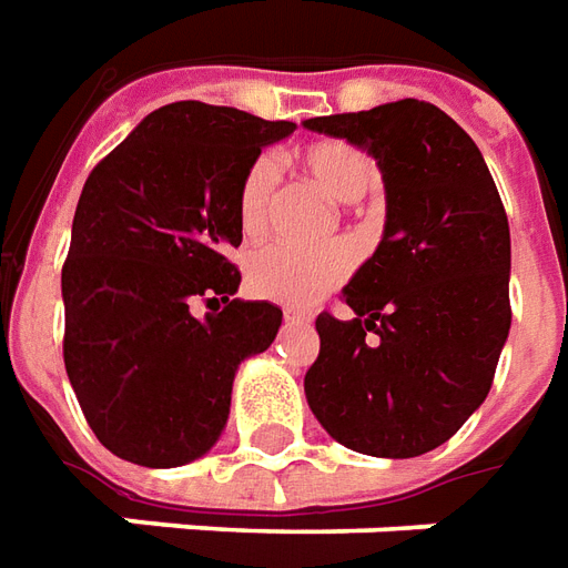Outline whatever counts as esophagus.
Instances as JSON below:
<instances>
[{
  "label": "esophagus",
  "mask_w": 568,
  "mask_h": 568,
  "mask_svg": "<svg viewBox=\"0 0 568 568\" xmlns=\"http://www.w3.org/2000/svg\"><path fill=\"white\" fill-rule=\"evenodd\" d=\"M284 321H287V324H312V315H308V312H300V308H284Z\"/></svg>",
  "instance_id": "obj_1"
}]
</instances>
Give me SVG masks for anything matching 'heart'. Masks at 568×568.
<instances>
[{
  "instance_id": "1",
  "label": "heart",
  "mask_w": 568,
  "mask_h": 568,
  "mask_svg": "<svg viewBox=\"0 0 568 568\" xmlns=\"http://www.w3.org/2000/svg\"><path fill=\"white\" fill-rule=\"evenodd\" d=\"M305 180L324 189L329 199L361 201L376 183V162L355 143L345 140H315L296 155ZM277 168L268 155H260L247 168L239 186V220L244 235H260L268 223L275 201ZM355 251L345 241H333L317 251H296L284 244H265L247 256V287L263 300L284 305H308L333 291L352 272Z\"/></svg>"
}]
</instances>
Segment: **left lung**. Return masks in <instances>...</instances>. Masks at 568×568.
Here are the masks:
<instances>
[{
  "instance_id": "obj_1",
  "label": "left lung",
  "mask_w": 568,
  "mask_h": 568,
  "mask_svg": "<svg viewBox=\"0 0 568 568\" xmlns=\"http://www.w3.org/2000/svg\"><path fill=\"white\" fill-rule=\"evenodd\" d=\"M303 124L364 149L385 183L379 247L342 287L355 315L315 321L305 400L355 453H432L484 404L508 342L510 229L493 174L425 100Z\"/></svg>"
}]
</instances>
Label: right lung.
Here are the masks:
<instances>
[{"instance_id":"obj_1","label":"right lung","mask_w":568,"mask_h":568,"mask_svg":"<svg viewBox=\"0 0 568 568\" xmlns=\"http://www.w3.org/2000/svg\"><path fill=\"white\" fill-rule=\"evenodd\" d=\"M293 122L199 100L149 112L91 171L60 291L63 364L98 440L143 468H180L220 440L241 361L281 308L235 300L239 186ZM204 298L212 312H191Z\"/></svg>"}]
</instances>
